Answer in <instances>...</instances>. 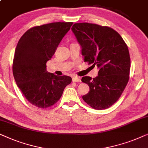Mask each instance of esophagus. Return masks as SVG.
I'll return each mask as SVG.
<instances>
[{"mask_svg":"<svg viewBox=\"0 0 148 148\" xmlns=\"http://www.w3.org/2000/svg\"><path fill=\"white\" fill-rule=\"evenodd\" d=\"M72 81H73L74 82H80L81 80L78 76H74L73 78H72Z\"/></svg>","mask_w":148,"mask_h":148,"instance_id":"obj_1","label":"esophagus"}]
</instances>
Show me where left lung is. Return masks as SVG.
<instances>
[{
    "instance_id": "8db88e82",
    "label": "left lung",
    "mask_w": 148,
    "mask_h": 148,
    "mask_svg": "<svg viewBox=\"0 0 148 148\" xmlns=\"http://www.w3.org/2000/svg\"><path fill=\"white\" fill-rule=\"evenodd\" d=\"M82 48L84 62L99 68L95 78L82 77L90 90L82 99L93 109H107L121 95L130 78L131 66L128 47L121 36L113 29L80 23L72 27Z\"/></svg>"
}]
</instances>
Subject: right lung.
I'll use <instances>...</instances> for the list:
<instances>
[{"label":"right lung","instance_id":"right-lung-1","mask_svg":"<svg viewBox=\"0 0 148 148\" xmlns=\"http://www.w3.org/2000/svg\"><path fill=\"white\" fill-rule=\"evenodd\" d=\"M73 23H51L34 27L24 33L16 45L12 72L17 86L33 105L45 109L62 97L71 77L47 71L46 63Z\"/></svg>","mask_w":148,"mask_h":148}]
</instances>
